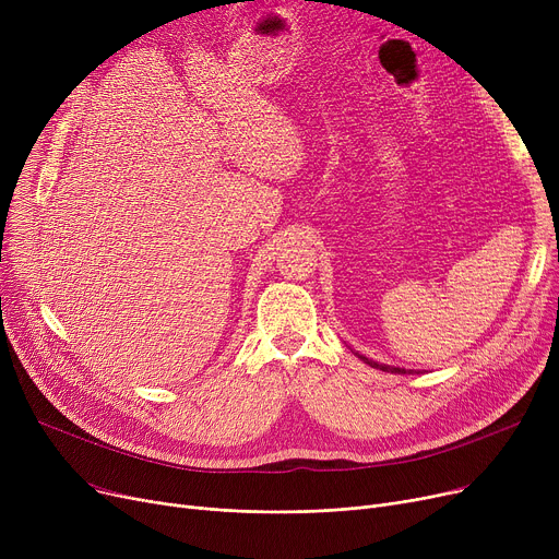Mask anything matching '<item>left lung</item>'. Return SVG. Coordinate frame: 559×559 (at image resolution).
<instances>
[{"label":"left lung","instance_id":"8db88e82","mask_svg":"<svg viewBox=\"0 0 559 559\" xmlns=\"http://www.w3.org/2000/svg\"><path fill=\"white\" fill-rule=\"evenodd\" d=\"M362 362H367L369 367H373V369H380V371H390V373H405V369H401V367H390V365H380V362H373V360H369V358H365V356H360V354H356ZM413 373V371H409Z\"/></svg>","mask_w":559,"mask_h":559}]
</instances>
